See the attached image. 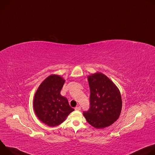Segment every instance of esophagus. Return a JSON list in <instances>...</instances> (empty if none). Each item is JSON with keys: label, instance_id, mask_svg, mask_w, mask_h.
Instances as JSON below:
<instances>
[{"label": "esophagus", "instance_id": "1", "mask_svg": "<svg viewBox=\"0 0 155 155\" xmlns=\"http://www.w3.org/2000/svg\"><path fill=\"white\" fill-rule=\"evenodd\" d=\"M80 109H81V107L80 106H77L75 107V110H80Z\"/></svg>", "mask_w": 155, "mask_h": 155}]
</instances>
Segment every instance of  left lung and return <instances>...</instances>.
<instances>
[{
  "label": "left lung",
  "mask_w": 155,
  "mask_h": 155,
  "mask_svg": "<svg viewBox=\"0 0 155 155\" xmlns=\"http://www.w3.org/2000/svg\"><path fill=\"white\" fill-rule=\"evenodd\" d=\"M90 88V109L83 112L87 123L103 129L116 121L121 114L122 99L117 86L106 75L97 72L87 77Z\"/></svg>",
  "instance_id": "obj_1"
}]
</instances>
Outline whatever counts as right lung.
<instances>
[{"label":"right lung","mask_w":155,"mask_h":155,"mask_svg":"<svg viewBox=\"0 0 155 155\" xmlns=\"http://www.w3.org/2000/svg\"><path fill=\"white\" fill-rule=\"evenodd\" d=\"M64 82L61 76L51 75L40 84L34 96V109L36 116L51 127L61 124L74 110L67 98L61 95Z\"/></svg>","instance_id":"obj_1"}]
</instances>
